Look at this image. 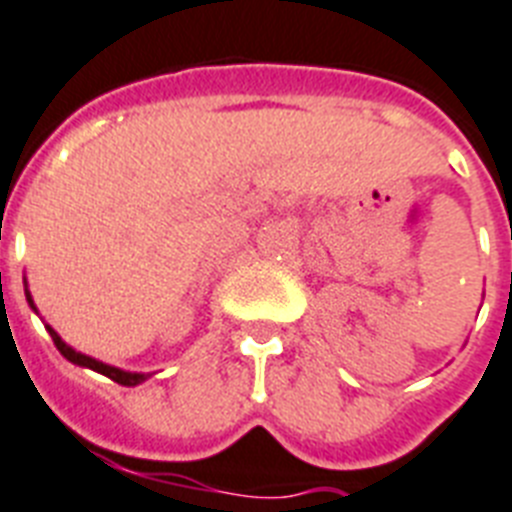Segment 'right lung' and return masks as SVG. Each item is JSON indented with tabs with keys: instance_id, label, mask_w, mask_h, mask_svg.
I'll list each match as a JSON object with an SVG mask.
<instances>
[{
	"instance_id": "right-lung-1",
	"label": "right lung",
	"mask_w": 512,
	"mask_h": 512,
	"mask_svg": "<svg viewBox=\"0 0 512 512\" xmlns=\"http://www.w3.org/2000/svg\"><path fill=\"white\" fill-rule=\"evenodd\" d=\"M26 297H28V302H31V294L26 292ZM31 307H33V302H31ZM47 331H49V336H52L54 347L60 350L62 357H68L70 363L83 365V368H91V371L102 373V376L112 378V381H115V384H120V386H136V384H141V381H147V376H144V373L120 371V368H112V365L99 363V360H94V357L81 355V352H76V350H73V347H68V344L62 342V339H60V336H57V331H54V328L47 326Z\"/></svg>"
}]
</instances>
